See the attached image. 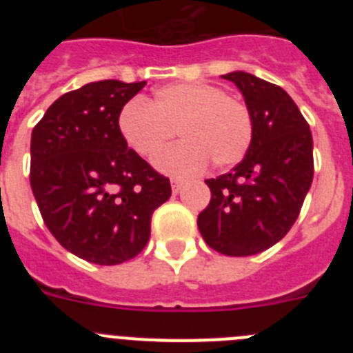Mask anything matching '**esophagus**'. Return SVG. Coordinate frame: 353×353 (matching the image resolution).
Masks as SVG:
<instances>
[{
    "label": "esophagus",
    "mask_w": 353,
    "mask_h": 353,
    "mask_svg": "<svg viewBox=\"0 0 353 353\" xmlns=\"http://www.w3.org/2000/svg\"><path fill=\"white\" fill-rule=\"evenodd\" d=\"M182 187H183V180L180 179L171 180V191H173V194H179V192L182 191Z\"/></svg>",
    "instance_id": "1"
}]
</instances>
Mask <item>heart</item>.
<instances>
[{
    "label": "heart",
    "instance_id": "obj_1",
    "mask_svg": "<svg viewBox=\"0 0 353 353\" xmlns=\"http://www.w3.org/2000/svg\"><path fill=\"white\" fill-rule=\"evenodd\" d=\"M179 134L183 141L155 161L174 176H191L214 161L230 168L244 159L254 136L248 104L208 83H173L155 90L150 102L134 99L118 113V130L143 157H155Z\"/></svg>",
    "mask_w": 353,
    "mask_h": 353
}]
</instances>
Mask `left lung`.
<instances>
[{"label": "left lung", "mask_w": 353, "mask_h": 353, "mask_svg": "<svg viewBox=\"0 0 353 353\" xmlns=\"http://www.w3.org/2000/svg\"><path fill=\"white\" fill-rule=\"evenodd\" d=\"M223 79L244 95L254 136L230 173L205 180L212 198L198 228L217 252L251 256L277 244L297 221L313 182V136L281 86L242 70Z\"/></svg>", "instance_id": "8db88e82"}]
</instances>
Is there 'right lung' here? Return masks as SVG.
<instances>
[{
	"label": "right lung",
	"mask_w": 353,
	"mask_h": 353,
	"mask_svg": "<svg viewBox=\"0 0 353 353\" xmlns=\"http://www.w3.org/2000/svg\"><path fill=\"white\" fill-rule=\"evenodd\" d=\"M146 81H97L61 95L31 132L30 183L49 232L97 265L138 256L170 179L129 148L118 113Z\"/></svg>",
	"instance_id": "add662e5"
}]
</instances>
